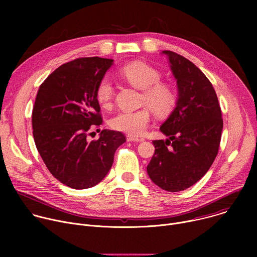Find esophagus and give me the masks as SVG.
Wrapping results in <instances>:
<instances>
[{
  "label": "esophagus",
  "instance_id": "34e87169",
  "mask_svg": "<svg viewBox=\"0 0 257 257\" xmlns=\"http://www.w3.org/2000/svg\"><path fill=\"white\" fill-rule=\"evenodd\" d=\"M142 139H140V138H138V137H135V136H130V135H127V141H136V142H138V141H141Z\"/></svg>",
  "mask_w": 257,
  "mask_h": 257
}]
</instances>
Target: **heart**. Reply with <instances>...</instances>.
Listing matches in <instances>:
<instances>
[{
    "label": "heart",
    "instance_id": "heart-1",
    "mask_svg": "<svg viewBox=\"0 0 257 257\" xmlns=\"http://www.w3.org/2000/svg\"><path fill=\"white\" fill-rule=\"evenodd\" d=\"M119 73L127 82L142 89L140 104L149 106L160 117L167 116L173 111L178 99L177 91L172 84L161 81V71L144 62H133L123 66ZM114 96L115 87L112 79L108 76L102 77L95 89L97 102L103 107H108ZM148 108L144 106L137 111L119 112L109 121V125L114 130L130 136H139L145 132L152 121Z\"/></svg>",
    "mask_w": 257,
    "mask_h": 257
}]
</instances>
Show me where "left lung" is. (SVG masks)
Listing matches in <instances>:
<instances>
[{"mask_svg":"<svg viewBox=\"0 0 257 257\" xmlns=\"http://www.w3.org/2000/svg\"><path fill=\"white\" fill-rule=\"evenodd\" d=\"M171 69L177 79V106L161 131L169 139L154 140L155 154L148 166L152 181L166 191L194 185L208 171L221 143L223 118L215 90L202 71L172 51Z\"/></svg>","mask_w":257,"mask_h":257,"instance_id":"obj_1","label":"left lung"}]
</instances>
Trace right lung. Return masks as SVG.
<instances>
[{
  "mask_svg": "<svg viewBox=\"0 0 257 257\" xmlns=\"http://www.w3.org/2000/svg\"><path fill=\"white\" fill-rule=\"evenodd\" d=\"M112 59L78 58L57 68L41 84L32 108L33 138L51 174L73 189L95 186L111 169L122 132L103 129L95 89ZM93 133V132H92Z\"/></svg>",
  "mask_w": 257,
  "mask_h": 257,
  "instance_id": "1",
  "label": "right lung"
}]
</instances>
